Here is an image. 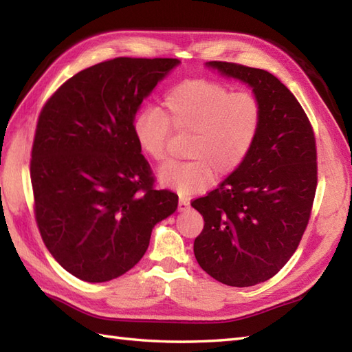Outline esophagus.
<instances>
[{
	"instance_id": "obj_1",
	"label": "esophagus",
	"mask_w": 352,
	"mask_h": 352,
	"mask_svg": "<svg viewBox=\"0 0 352 352\" xmlns=\"http://www.w3.org/2000/svg\"><path fill=\"white\" fill-rule=\"evenodd\" d=\"M188 208H189V198L182 195L180 201H178V210L184 212V210H188Z\"/></svg>"
}]
</instances>
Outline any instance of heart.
Here are the masks:
<instances>
[{
    "instance_id": "1",
    "label": "heart",
    "mask_w": 352,
    "mask_h": 352,
    "mask_svg": "<svg viewBox=\"0 0 352 352\" xmlns=\"http://www.w3.org/2000/svg\"><path fill=\"white\" fill-rule=\"evenodd\" d=\"M263 124V107L256 95L233 92L226 85L192 80L164 96L162 111L149 109L134 122L142 151L155 162L168 159L169 126L190 134L184 162H170L159 170L163 184L195 193L223 178L248 159Z\"/></svg>"
}]
</instances>
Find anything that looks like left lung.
Instances as JSON below:
<instances>
[{
  "mask_svg": "<svg viewBox=\"0 0 352 352\" xmlns=\"http://www.w3.org/2000/svg\"><path fill=\"white\" fill-rule=\"evenodd\" d=\"M207 65L252 87L263 124L242 166L192 201L204 218L193 252L214 280L248 287L278 274L307 228L318 186L315 131L295 95L272 74L231 62Z\"/></svg>",
  "mask_w": 352,
  "mask_h": 352,
  "instance_id": "obj_1",
  "label": "left lung"
}]
</instances>
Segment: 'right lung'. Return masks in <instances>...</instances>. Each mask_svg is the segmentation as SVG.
<instances>
[{
    "label": "right lung",
    "mask_w": 352,
    "mask_h": 352,
    "mask_svg": "<svg viewBox=\"0 0 352 352\" xmlns=\"http://www.w3.org/2000/svg\"><path fill=\"white\" fill-rule=\"evenodd\" d=\"M178 58L116 57L80 71L37 118L30 160L37 228L77 278L104 283L144 257L178 195L155 189L134 136V115Z\"/></svg>",
    "instance_id": "right-lung-1"
}]
</instances>
